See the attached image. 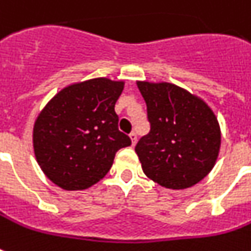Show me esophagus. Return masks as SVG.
Wrapping results in <instances>:
<instances>
[{
	"mask_svg": "<svg viewBox=\"0 0 251 251\" xmlns=\"http://www.w3.org/2000/svg\"><path fill=\"white\" fill-rule=\"evenodd\" d=\"M129 137H130V139H131V145L135 146V143H137V134L133 131V133H130Z\"/></svg>",
	"mask_w": 251,
	"mask_h": 251,
	"instance_id": "obj_1",
	"label": "esophagus"
}]
</instances>
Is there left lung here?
<instances>
[{
    "mask_svg": "<svg viewBox=\"0 0 251 251\" xmlns=\"http://www.w3.org/2000/svg\"><path fill=\"white\" fill-rule=\"evenodd\" d=\"M151 130L135 146L145 175L182 190L202 181L218 160L222 133L207 102L182 87L138 80Z\"/></svg>",
    "mask_w": 251,
    "mask_h": 251,
    "instance_id": "1",
    "label": "left lung"
}]
</instances>
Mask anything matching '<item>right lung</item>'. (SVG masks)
<instances>
[{"instance_id": "obj_1", "label": "right lung", "mask_w": 251, "mask_h": 251, "mask_svg": "<svg viewBox=\"0 0 251 251\" xmlns=\"http://www.w3.org/2000/svg\"><path fill=\"white\" fill-rule=\"evenodd\" d=\"M124 80L94 78L65 87L33 125V152L41 171L64 190H84L109 172L120 149L131 145L118 130L114 104Z\"/></svg>"}]
</instances>
